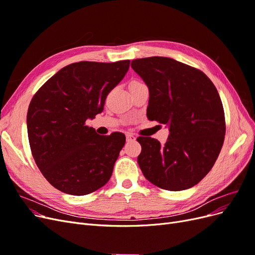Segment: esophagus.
Instances as JSON below:
<instances>
[{
  "label": "esophagus",
  "instance_id": "1",
  "mask_svg": "<svg viewBox=\"0 0 255 255\" xmlns=\"http://www.w3.org/2000/svg\"><path fill=\"white\" fill-rule=\"evenodd\" d=\"M135 136L132 134H127V141H135Z\"/></svg>",
  "mask_w": 255,
  "mask_h": 255
}]
</instances>
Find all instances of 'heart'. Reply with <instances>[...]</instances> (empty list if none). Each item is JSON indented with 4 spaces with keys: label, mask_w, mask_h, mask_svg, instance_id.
<instances>
[{
    "label": "heart",
    "mask_w": 255,
    "mask_h": 255,
    "mask_svg": "<svg viewBox=\"0 0 255 255\" xmlns=\"http://www.w3.org/2000/svg\"><path fill=\"white\" fill-rule=\"evenodd\" d=\"M130 84H141V82H139V81H134V82H132Z\"/></svg>",
    "instance_id": "heart-1"
}]
</instances>
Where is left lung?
I'll list each match as a JSON object with an SVG mask.
<instances>
[{
	"mask_svg": "<svg viewBox=\"0 0 255 255\" xmlns=\"http://www.w3.org/2000/svg\"><path fill=\"white\" fill-rule=\"evenodd\" d=\"M130 66L149 88L146 117L170 132L164 145L155 138H137L144 177L166 190L195 186L213 168L225 140L217 89L201 70L169 57L138 58Z\"/></svg>",
	"mask_w": 255,
	"mask_h": 255,
	"instance_id": "obj_1",
	"label": "left lung"
}]
</instances>
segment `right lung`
<instances>
[{
  "label": "right lung",
  "mask_w": 255,
  "mask_h": 255,
  "mask_svg": "<svg viewBox=\"0 0 255 255\" xmlns=\"http://www.w3.org/2000/svg\"><path fill=\"white\" fill-rule=\"evenodd\" d=\"M128 68V59L79 61L60 69L33 97L26 117L30 151L56 189L84 196L110 181L126 136L99 135L86 120L102 113L107 95Z\"/></svg>",
  "instance_id": "1"
}]
</instances>
